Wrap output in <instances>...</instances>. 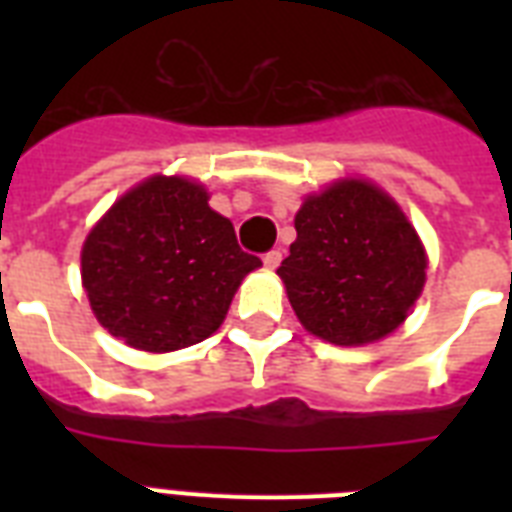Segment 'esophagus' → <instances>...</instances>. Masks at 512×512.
I'll list each match as a JSON object with an SVG mask.
<instances>
[{
	"mask_svg": "<svg viewBox=\"0 0 512 512\" xmlns=\"http://www.w3.org/2000/svg\"><path fill=\"white\" fill-rule=\"evenodd\" d=\"M263 263H265V268H268V271H273V268H279L281 249H271V252H265Z\"/></svg>",
	"mask_w": 512,
	"mask_h": 512,
	"instance_id": "esophagus-1",
	"label": "esophagus"
}]
</instances>
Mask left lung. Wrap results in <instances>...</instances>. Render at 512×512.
Instances as JSON below:
<instances>
[{"label":"left lung","mask_w":512,"mask_h":512,"mask_svg":"<svg viewBox=\"0 0 512 512\" xmlns=\"http://www.w3.org/2000/svg\"><path fill=\"white\" fill-rule=\"evenodd\" d=\"M276 273L297 319L335 345L390 335L425 284V249L398 204L364 180L308 196Z\"/></svg>","instance_id":"8db88e82"}]
</instances>
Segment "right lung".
I'll use <instances>...</instances> for the list:
<instances>
[{"label":"right lung","instance_id":"add662e5","mask_svg":"<svg viewBox=\"0 0 512 512\" xmlns=\"http://www.w3.org/2000/svg\"><path fill=\"white\" fill-rule=\"evenodd\" d=\"M183 177H151L108 209L82 249L92 313L148 353L188 348L223 324L260 257L239 247L228 217Z\"/></svg>","mask_w":512,"mask_h":512}]
</instances>
